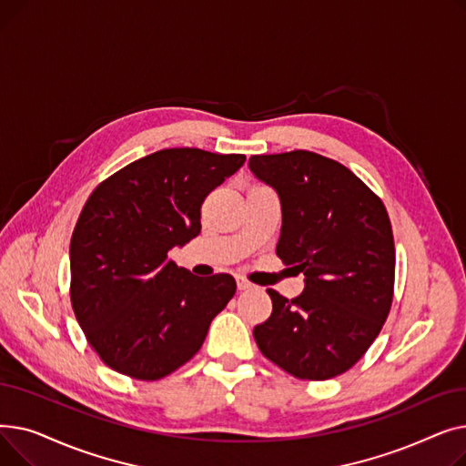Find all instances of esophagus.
<instances>
[{
	"instance_id": "obj_1",
	"label": "esophagus",
	"mask_w": 466,
	"mask_h": 466,
	"mask_svg": "<svg viewBox=\"0 0 466 466\" xmlns=\"http://www.w3.org/2000/svg\"><path fill=\"white\" fill-rule=\"evenodd\" d=\"M236 283H238V289H239V290L253 289V283H251L248 278H243V276H238V278H236Z\"/></svg>"
}]
</instances>
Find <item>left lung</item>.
<instances>
[{"label": "left lung", "instance_id": "obj_1", "mask_svg": "<svg viewBox=\"0 0 466 466\" xmlns=\"http://www.w3.org/2000/svg\"><path fill=\"white\" fill-rule=\"evenodd\" d=\"M253 174L281 200L278 257L306 276L300 297L268 289L272 315L253 336L299 380L348 372L378 338L395 292V241L380 196L350 167L311 151L255 155Z\"/></svg>", "mask_w": 466, "mask_h": 466}]
</instances>
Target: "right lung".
<instances>
[{"label":"right lung","instance_id":"obj_1","mask_svg":"<svg viewBox=\"0 0 466 466\" xmlns=\"http://www.w3.org/2000/svg\"><path fill=\"white\" fill-rule=\"evenodd\" d=\"M243 162L246 155L162 149L88 196L69 243V297L109 369L155 381L200 351L236 281L230 274L196 278L167 260V251L200 234L206 196Z\"/></svg>","mask_w":466,"mask_h":466}]
</instances>
